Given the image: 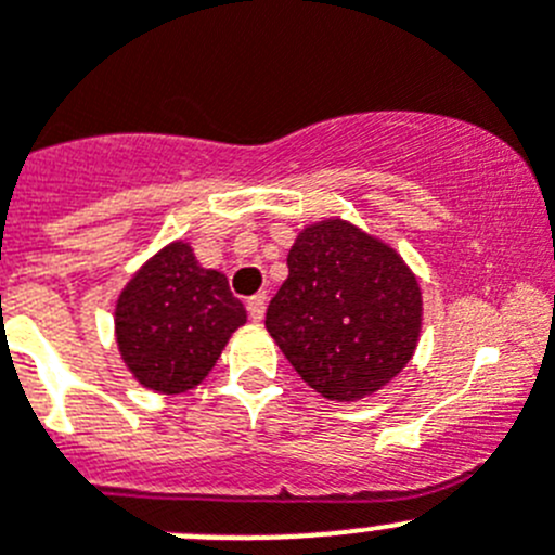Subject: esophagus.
<instances>
[{
	"mask_svg": "<svg viewBox=\"0 0 555 555\" xmlns=\"http://www.w3.org/2000/svg\"><path fill=\"white\" fill-rule=\"evenodd\" d=\"M246 309H248V318L254 320V323H260L262 318H266V295H251L246 301Z\"/></svg>",
	"mask_w": 555,
	"mask_h": 555,
	"instance_id": "obj_1",
	"label": "esophagus"
}]
</instances>
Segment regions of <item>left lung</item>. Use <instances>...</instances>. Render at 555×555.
Returning <instances> with one entry per match:
<instances>
[{"instance_id":"8db88e82","label":"left lung","mask_w":555,"mask_h":555,"mask_svg":"<svg viewBox=\"0 0 555 555\" xmlns=\"http://www.w3.org/2000/svg\"><path fill=\"white\" fill-rule=\"evenodd\" d=\"M266 328L304 383L336 402L400 375L422 331V289L400 254L345 219L298 232Z\"/></svg>"}]
</instances>
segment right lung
Masks as SVG:
<instances>
[{"mask_svg": "<svg viewBox=\"0 0 555 555\" xmlns=\"http://www.w3.org/2000/svg\"><path fill=\"white\" fill-rule=\"evenodd\" d=\"M246 309L224 273L202 268L183 241L153 254L122 287L114 334L131 375L158 395L199 386L241 325Z\"/></svg>", "mask_w": 555, "mask_h": 555, "instance_id": "1", "label": "right lung"}]
</instances>
